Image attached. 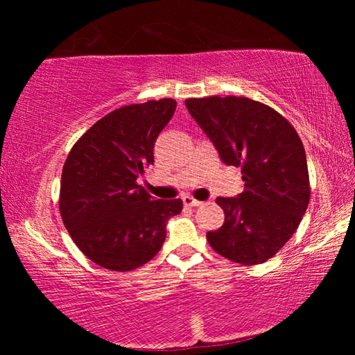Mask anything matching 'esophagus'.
I'll return each mask as SVG.
<instances>
[{
	"label": "esophagus",
	"instance_id": "1",
	"mask_svg": "<svg viewBox=\"0 0 355 355\" xmlns=\"http://www.w3.org/2000/svg\"><path fill=\"white\" fill-rule=\"evenodd\" d=\"M183 203H184V207H200L202 205L200 200H196L194 197H191V196H184Z\"/></svg>",
	"mask_w": 355,
	"mask_h": 355
}]
</instances>
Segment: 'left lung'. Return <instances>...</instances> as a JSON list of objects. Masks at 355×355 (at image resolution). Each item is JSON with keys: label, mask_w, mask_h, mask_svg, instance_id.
Returning <instances> with one entry per match:
<instances>
[{"label": "left lung", "mask_w": 355, "mask_h": 355, "mask_svg": "<svg viewBox=\"0 0 355 355\" xmlns=\"http://www.w3.org/2000/svg\"><path fill=\"white\" fill-rule=\"evenodd\" d=\"M184 105L222 163L243 172L241 194L216 199L225 220L207 233L209 245L235 263L269 260L297 230L309 207L302 141L285 117L260 101L207 97L188 98Z\"/></svg>", "instance_id": "obj_1"}]
</instances>
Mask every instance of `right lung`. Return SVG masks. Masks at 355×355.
<instances>
[{"label":"right lung","instance_id":"right-lung-1","mask_svg":"<svg viewBox=\"0 0 355 355\" xmlns=\"http://www.w3.org/2000/svg\"><path fill=\"white\" fill-rule=\"evenodd\" d=\"M172 98L123 106L94 123L71 147L61 178L59 209L71 239L98 266L125 272L146 264L183 208L137 184L153 164V147L175 112Z\"/></svg>","mask_w":355,"mask_h":355}]
</instances>
